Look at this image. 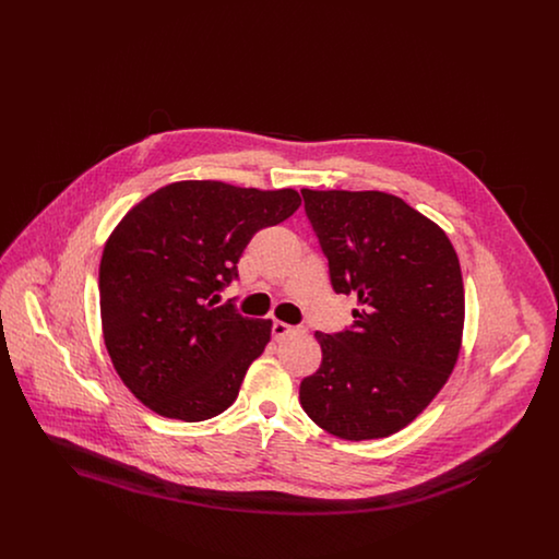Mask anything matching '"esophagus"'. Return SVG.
Instances as JSON below:
<instances>
[{"label":"esophagus","instance_id":"1","mask_svg":"<svg viewBox=\"0 0 559 559\" xmlns=\"http://www.w3.org/2000/svg\"><path fill=\"white\" fill-rule=\"evenodd\" d=\"M293 333H299V326H292V324L281 322V320H276V322L272 324V335H274L276 340H285L287 335H293Z\"/></svg>","mask_w":559,"mask_h":559}]
</instances>
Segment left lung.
<instances>
[{"mask_svg":"<svg viewBox=\"0 0 559 559\" xmlns=\"http://www.w3.org/2000/svg\"><path fill=\"white\" fill-rule=\"evenodd\" d=\"M335 293L358 297L354 324L317 331L319 371L299 402L324 431L360 442L408 426L459 358L465 292L447 233L379 190H301Z\"/></svg>","mask_w":559,"mask_h":559,"instance_id":"left-lung-1","label":"left lung"}]
</instances>
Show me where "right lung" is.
I'll return each mask as SVG.
<instances>
[{
	"label": "right lung",
	"instance_id": "add662e5",
	"mask_svg": "<svg viewBox=\"0 0 559 559\" xmlns=\"http://www.w3.org/2000/svg\"><path fill=\"white\" fill-rule=\"evenodd\" d=\"M297 190L185 180L115 226L100 260V319L112 367L135 399L187 424L224 413L272 320L213 306L251 237L297 212Z\"/></svg>",
	"mask_w": 559,
	"mask_h": 559
}]
</instances>
